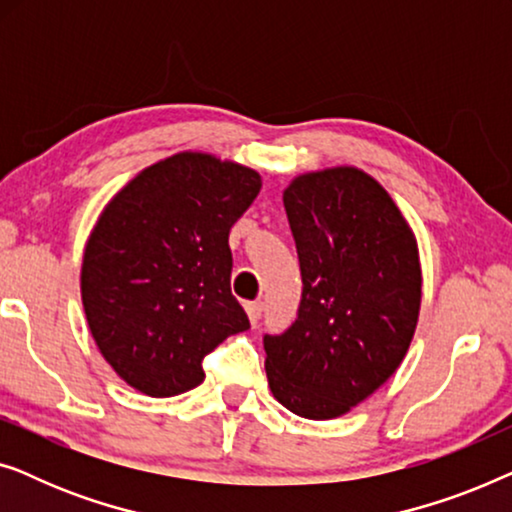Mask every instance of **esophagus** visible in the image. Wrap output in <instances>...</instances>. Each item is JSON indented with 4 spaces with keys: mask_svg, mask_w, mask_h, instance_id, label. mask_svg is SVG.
Here are the masks:
<instances>
[{
    "mask_svg": "<svg viewBox=\"0 0 512 512\" xmlns=\"http://www.w3.org/2000/svg\"><path fill=\"white\" fill-rule=\"evenodd\" d=\"M244 310H247L251 324H258V319H261V312H263V303L261 300H254V303L244 305Z\"/></svg>",
    "mask_w": 512,
    "mask_h": 512,
    "instance_id": "obj_1",
    "label": "esophagus"
}]
</instances>
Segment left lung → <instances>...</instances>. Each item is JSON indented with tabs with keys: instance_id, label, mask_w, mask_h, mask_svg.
I'll list each match as a JSON object with an SVG mask.
<instances>
[{
	"instance_id": "8db88e82",
	"label": "left lung",
	"mask_w": 512,
	"mask_h": 512,
	"mask_svg": "<svg viewBox=\"0 0 512 512\" xmlns=\"http://www.w3.org/2000/svg\"><path fill=\"white\" fill-rule=\"evenodd\" d=\"M303 300L265 335L272 396L307 419H335L375 394L408 354L422 307V263L408 219L354 165L303 172L284 188Z\"/></svg>"
}]
</instances>
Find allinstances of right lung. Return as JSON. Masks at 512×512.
<instances>
[{
  "mask_svg": "<svg viewBox=\"0 0 512 512\" xmlns=\"http://www.w3.org/2000/svg\"><path fill=\"white\" fill-rule=\"evenodd\" d=\"M256 170L205 151L144 167L97 216L81 300L114 373L151 398L205 380L202 359L249 328L230 293L228 233L261 191Z\"/></svg>",
  "mask_w": 512,
  "mask_h": 512,
  "instance_id": "right-lung-1",
  "label": "right lung"
}]
</instances>
